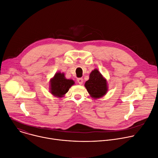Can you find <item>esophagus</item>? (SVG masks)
Instances as JSON below:
<instances>
[{
  "instance_id": "34e87169",
  "label": "esophagus",
  "mask_w": 158,
  "mask_h": 158,
  "mask_svg": "<svg viewBox=\"0 0 158 158\" xmlns=\"http://www.w3.org/2000/svg\"><path fill=\"white\" fill-rule=\"evenodd\" d=\"M77 81H78V83L80 85H81V84L83 83V78H79L77 79Z\"/></svg>"
}]
</instances>
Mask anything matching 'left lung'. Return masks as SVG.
<instances>
[{
    "instance_id": "8db88e82",
    "label": "left lung",
    "mask_w": 158,
    "mask_h": 158,
    "mask_svg": "<svg viewBox=\"0 0 158 158\" xmlns=\"http://www.w3.org/2000/svg\"><path fill=\"white\" fill-rule=\"evenodd\" d=\"M85 86L90 96L95 99L102 97L108 90L107 80L97 69L91 72L89 80L85 82Z\"/></svg>"
}]
</instances>
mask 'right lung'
<instances>
[{
    "mask_svg": "<svg viewBox=\"0 0 158 158\" xmlns=\"http://www.w3.org/2000/svg\"><path fill=\"white\" fill-rule=\"evenodd\" d=\"M74 84L75 81L66 79L63 73L58 72L50 80V92L55 97H63Z\"/></svg>",
    "mask_w": 158,
    "mask_h": 158,
    "instance_id": "add662e5",
    "label": "right lung"
}]
</instances>
